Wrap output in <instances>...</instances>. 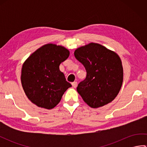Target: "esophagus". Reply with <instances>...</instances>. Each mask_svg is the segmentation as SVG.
<instances>
[{"instance_id":"esophagus-1","label":"esophagus","mask_w":147,"mask_h":147,"mask_svg":"<svg viewBox=\"0 0 147 147\" xmlns=\"http://www.w3.org/2000/svg\"><path fill=\"white\" fill-rule=\"evenodd\" d=\"M71 84H72V86H73L74 87V88H76V87L77 86V85H78L76 82H74L72 83Z\"/></svg>"}]
</instances>
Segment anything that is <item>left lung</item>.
Here are the masks:
<instances>
[{
	"label": "left lung",
	"mask_w": 147,
	"mask_h": 147,
	"mask_svg": "<svg viewBox=\"0 0 147 147\" xmlns=\"http://www.w3.org/2000/svg\"><path fill=\"white\" fill-rule=\"evenodd\" d=\"M74 54L86 71L85 79L77 87L85 102L92 108H98L113 100L123 81V69L119 55L95 43L78 48Z\"/></svg>",
	"instance_id": "1"
}]
</instances>
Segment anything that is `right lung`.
I'll return each mask as SVG.
<instances>
[{
    "instance_id": "right-lung-1",
    "label": "right lung",
    "mask_w": 147,
    "mask_h": 147,
    "mask_svg": "<svg viewBox=\"0 0 147 147\" xmlns=\"http://www.w3.org/2000/svg\"><path fill=\"white\" fill-rule=\"evenodd\" d=\"M69 55L68 50L51 43L38 49L24 62L21 83L28 98L33 104L51 109L61 101L64 92L71 86L59 70V65Z\"/></svg>"
}]
</instances>
